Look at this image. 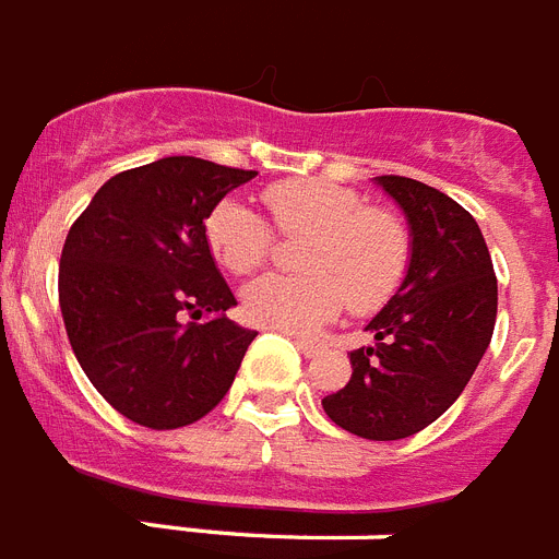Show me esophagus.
Instances as JSON below:
<instances>
[{"instance_id":"34e87169","label":"esophagus","mask_w":559,"mask_h":559,"mask_svg":"<svg viewBox=\"0 0 559 559\" xmlns=\"http://www.w3.org/2000/svg\"><path fill=\"white\" fill-rule=\"evenodd\" d=\"M294 342H297L299 353H302L305 359H313V356H319V353L325 350V345H322V342H313V338H305V336H294Z\"/></svg>"}]
</instances>
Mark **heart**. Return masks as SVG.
<instances>
[{
  "label": "heart",
  "instance_id": "obj_1",
  "mask_svg": "<svg viewBox=\"0 0 559 559\" xmlns=\"http://www.w3.org/2000/svg\"><path fill=\"white\" fill-rule=\"evenodd\" d=\"M283 234H308L299 248L305 274H269L242 288L248 319L280 331H313L345 311H373L393 297L409 265V234L395 214L370 209L356 189L328 180H283L262 192ZM214 260L251 274L269 260V223L240 200H223L206 217Z\"/></svg>",
  "mask_w": 559,
  "mask_h": 559
}]
</instances>
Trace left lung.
<instances>
[{"instance_id": "obj_1", "label": "left lung", "mask_w": 559, "mask_h": 559, "mask_svg": "<svg viewBox=\"0 0 559 559\" xmlns=\"http://www.w3.org/2000/svg\"><path fill=\"white\" fill-rule=\"evenodd\" d=\"M409 226V265L350 353L353 376L322 399L328 418L370 441H399L441 418L464 393L498 317V280L478 223L432 186L373 178Z\"/></svg>"}]
</instances>
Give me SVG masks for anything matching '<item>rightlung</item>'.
I'll use <instances>...</instances> for the list:
<instances>
[{
	"label": "right lung",
	"mask_w": 559,
	"mask_h": 559,
	"mask_svg": "<svg viewBox=\"0 0 559 559\" xmlns=\"http://www.w3.org/2000/svg\"><path fill=\"white\" fill-rule=\"evenodd\" d=\"M254 175L160 157L109 178L67 234V338L93 388L141 427L178 429L212 413L254 342L257 331L226 317L237 299L206 242L212 209Z\"/></svg>",
	"instance_id": "add662e5"
}]
</instances>
